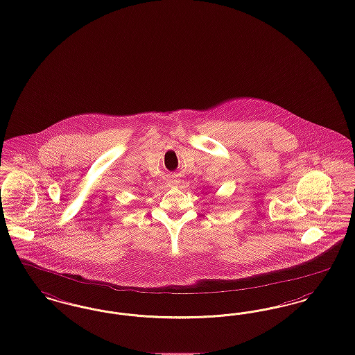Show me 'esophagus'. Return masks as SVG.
Listing matches in <instances>:
<instances>
[{
  "label": "esophagus",
  "instance_id": "esophagus-1",
  "mask_svg": "<svg viewBox=\"0 0 355 355\" xmlns=\"http://www.w3.org/2000/svg\"><path fill=\"white\" fill-rule=\"evenodd\" d=\"M169 184H171V186H175V184H177V181H175V180H173V181H171Z\"/></svg>",
  "mask_w": 355,
  "mask_h": 355
}]
</instances>
